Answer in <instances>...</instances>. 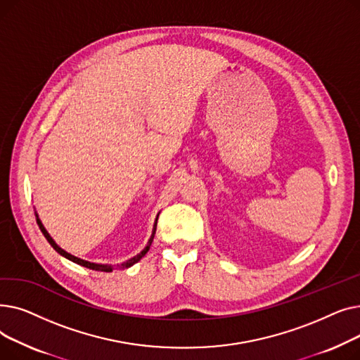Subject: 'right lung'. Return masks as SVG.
I'll use <instances>...</instances> for the list:
<instances>
[{
	"label": "right lung",
	"mask_w": 360,
	"mask_h": 360,
	"mask_svg": "<svg viewBox=\"0 0 360 360\" xmlns=\"http://www.w3.org/2000/svg\"><path fill=\"white\" fill-rule=\"evenodd\" d=\"M37 217V216H36ZM36 221H37V224H39V229L42 231V233H44V236L46 238V240L51 243V247L58 252V254H61L63 257H65V258H68L70 261H72V262H75V264H80V266H83V267H86V269H90V270H96V271H106V273H109V271H112V266H105V264H94V262H89V261H84V259H82V258H77V257H74V255H71V254H68V252H65L63 248H60L58 245L55 243V240L49 236V233L46 232V229L44 228V224H42V221L39 220V217L36 219ZM156 224H158V220H156ZM155 224V226H156ZM155 233H156V228L153 229V233H151V238H150V240H148V243H147V247L139 254V255H136L134 258H131V259H128L127 262H124L122 264V269H127V267H131L132 264H136L137 261H140L146 254H147V251H148V248H150V245H151V242H153V238H155Z\"/></svg>",
	"instance_id": "obj_1"
}]
</instances>
